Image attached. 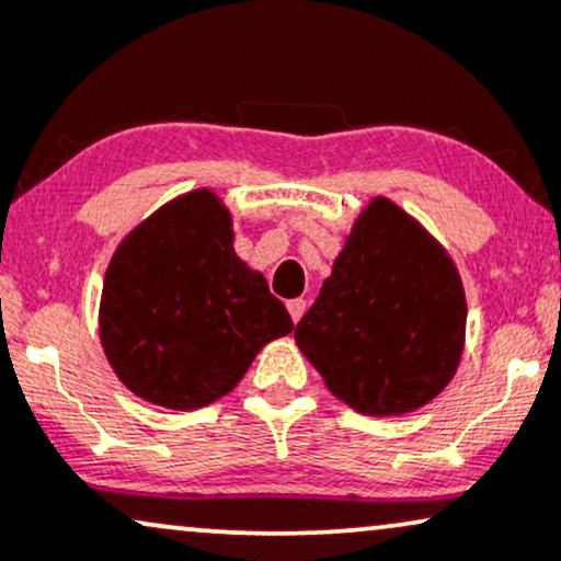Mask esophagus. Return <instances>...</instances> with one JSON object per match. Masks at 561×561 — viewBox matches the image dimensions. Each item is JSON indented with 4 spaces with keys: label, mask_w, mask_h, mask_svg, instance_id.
Instances as JSON below:
<instances>
[{
    "label": "esophagus",
    "mask_w": 561,
    "mask_h": 561,
    "mask_svg": "<svg viewBox=\"0 0 561 561\" xmlns=\"http://www.w3.org/2000/svg\"><path fill=\"white\" fill-rule=\"evenodd\" d=\"M306 308H308V302L302 300V298H295V300L287 302V310H289V316H293L295 323H298V321L302 319V313H306Z\"/></svg>",
    "instance_id": "34e87169"
}]
</instances>
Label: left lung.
Wrapping results in <instances>:
<instances>
[{
    "instance_id": "obj_1",
    "label": "left lung",
    "mask_w": 561,
    "mask_h": 561,
    "mask_svg": "<svg viewBox=\"0 0 561 561\" xmlns=\"http://www.w3.org/2000/svg\"><path fill=\"white\" fill-rule=\"evenodd\" d=\"M465 316L449 255L402 208L376 198L295 327V342L357 413L400 415L455 376Z\"/></svg>"
}]
</instances>
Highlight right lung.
I'll list each match as a JSON object with an SVG mask.
<instances>
[{
    "label": "right lung",
    "mask_w": 561,
    "mask_h": 561,
    "mask_svg": "<svg viewBox=\"0 0 561 561\" xmlns=\"http://www.w3.org/2000/svg\"><path fill=\"white\" fill-rule=\"evenodd\" d=\"M293 327L266 279L234 255L232 221L208 191L159 208L106 268L104 353L127 389L161 408L219 400Z\"/></svg>",
    "instance_id": "obj_1"
}]
</instances>
